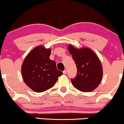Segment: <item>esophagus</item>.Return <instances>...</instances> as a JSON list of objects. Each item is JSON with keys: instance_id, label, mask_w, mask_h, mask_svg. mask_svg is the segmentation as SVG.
<instances>
[{"instance_id": "1", "label": "esophagus", "mask_w": 124, "mask_h": 124, "mask_svg": "<svg viewBox=\"0 0 124 124\" xmlns=\"http://www.w3.org/2000/svg\"><path fill=\"white\" fill-rule=\"evenodd\" d=\"M62 73H63V74H67V70H64L63 71H62Z\"/></svg>"}]
</instances>
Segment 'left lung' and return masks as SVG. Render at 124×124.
I'll list each match as a JSON object with an SVG mask.
<instances>
[{
  "label": "left lung",
  "mask_w": 124,
  "mask_h": 124,
  "mask_svg": "<svg viewBox=\"0 0 124 124\" xmlns=\"http://www.w3.org/2000/svg\"><path fill=\"white\" fill-rule=\"evenodd\" d=\"M76 65L77 76L71 79V83L78 90L89 92L99 86L102 78V67L99 58L91 49H78L68 46Z\"/></svg>",
  "instance_id": "8db88e82"
}]
</instances>
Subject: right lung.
<instances>
[{"label":"right lung","instance_id":"add662e5","mask_svg":"<svg viewBox=\"0 0 124 124\" xmlns=\"http://www.w3.org/2000/svg\"><path fill=\"white\" fill-rule=\"evenodd\" d=\"M51 50L43 46L33 49L25 57L21 72L25 84L36 92H42L53 87L62 74L56 62L50 59Z\"/></svg>","mask_w":124,"mask_h":124}]
</instances>
